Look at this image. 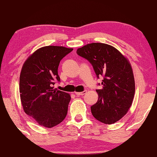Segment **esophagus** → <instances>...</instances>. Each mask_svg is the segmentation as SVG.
I'll return each instance as SVG.
<instances>
[{"mask_svg": "<svg viewBox=\"0 0 157 157\" xmlns=\"http://www.w3.org/2000/svg\"><path fill=\"white\" fill-rule=\"evenodd\" d=\"M85 94H86V91H84L82 92H75V94L77 95H83Z\"/></svg>", "mask_w": 157, "mask_h": 157, "instance_id": "obj_1", "label": "esophagus"}]
</instances>
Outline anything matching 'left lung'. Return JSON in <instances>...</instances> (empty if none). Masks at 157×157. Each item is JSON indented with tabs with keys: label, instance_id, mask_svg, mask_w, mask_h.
Returning a JSON list of instances; mask_svg holds the SVG:
<instances>
[{
	"label": "left lung",
	"instance_id": "left-lung-1",
	"mask_svg": "<svg viewBox=\"0 0 157 157\" xmlns=\"http://www.w3.org/2000/svg\"><path fill=\"white\" fill-rule=\"evenodd\" d=\"M77 53L91 63L98 78L103 77L102 88L96 90L98 100L91 107L93 116L105 124L118 121L132 106L135 93L134 73L128 59L114 47L102 43L87 44Z\"/></svg>",
	"mask_w": 157,
	"mask_h": 157
}]
</instances>
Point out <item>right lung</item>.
<instances>
[{
	"label": "right lung",
	"mask_w": 157,
	"mask_h": 157,
	"mask_svg": "<svg viewBox=\"0 0 157 157\" xmlns=\"http://www.w3.org/2000/svg\"><path fill=\"white\" fill-rule=\"evenodd\" d=\"M73 49L48 46L36 50L23 63L20 75L19 92L25 113L37 123L48 128L64 120L71 95L53 89L60 81V61Z\"/></svg>",
	"instance_id": "add662e5"
}]
</instances>
